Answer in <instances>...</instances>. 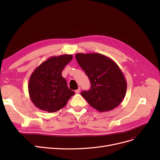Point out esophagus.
Segmentation results:
<instances>
[{"mask_svg": "<svg viewBox=\"0 0 160 160\" xmlns=\"http://www.w3.org/2000/svg\"><path fill=\"white\" fill-rule=\"evenodd\" d=\"M80 90H81V89H80V88H79L77 90H75V93H79Z\"/></svg>", "mask_w": 160, "mask_h": 160, "instance_id": "obj_1", "label": "esophagus"}]
</instances>
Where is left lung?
<instances>
[{
    "label": "left lung",
    "mask_w": 160,
    "mask_h": 160,
    "mask_svg": "<svg viewBox=\"0 0 160 160\" xmlns=\"http://www.w3.org/2000/svg\"><path fill=\"white\" fill-rule=\"evenodd\" d=\"M76 59L90 80L91 88L81 92L88 103L100 112L113 110L122 103L127 82L115 61L99 53H77Z\"/></svg>",
    "instance_id": "8db88e82"
}]
</instances>
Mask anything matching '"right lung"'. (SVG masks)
<instances>
[{"instance_id": "right-lung-1", "label": "right lung", "mask_w": 160, "mask_h": 160, "mask_svg": "<svg viewBox=\"0 0 160 160\" xmlns=\"http://www.w3.org/2000/svg\"><path fill=\"white\" fill-rule=\"evenodd\" d=\"M71 55L51 57L38 65L29 78L28 89L32 103L41 110L56 112L66 105L75 92L67 87L62 77Z\"/></svg>"}]
</instances>
